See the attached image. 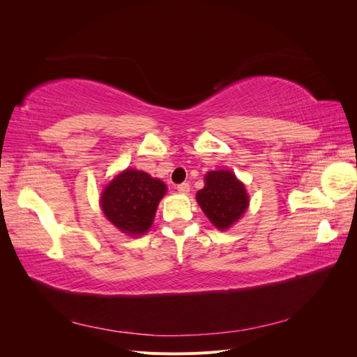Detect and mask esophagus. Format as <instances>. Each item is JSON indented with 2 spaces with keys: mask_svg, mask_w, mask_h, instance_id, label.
<instances>
[{
  "mask_svg": "<svg viewBox=\"0 0 357 357\" xmlns=\"http://www.w3.org/2000/svg\"><path fill=\"white\" fill-rule=\"evenodd\" d=\"M176 189H177V192H180V193H188V192L190 190V185H189V183H181V185H177V186H176Z\"/></svg>",
  "mask_w": 357,
  "mask_h": 357,
  "instance_id": "esophagus-1",
  "label": "esophagus"
}]
</instances>
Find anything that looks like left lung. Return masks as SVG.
I'll return each instance as SVG.
<instances>
[{"mask_svg": "<svg viewBox=\"0 0 357 357\" xmlns=\"http://www.w3.org/2000/svg\"><path fill=\"white\" fill-rule=\"evenodd\" d=\"M202 211L218 229H228L238 220L248 205L244 185L231 171H210L205 186L197 193Z\"/></svg>", "mask_w": 357, "mask_h": 357, "instance_id": "8db88e82", "label": "left lung"}]
</instances>
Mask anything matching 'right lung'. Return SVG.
<instances>
[{
    "instance_id": "add662e5",
    "label": "right lung",
    "mask_w": 357,
    "mask_h": 357,
    "mask_svg": "<svg viewBox=\"0 0 357 357\" xmlns=\"http://www.w3.org/2000/svg\"><path fill=\"white\" fill-rule=\"evenodd\" d=\"M167 186L147 172L126 169L119 174L101 195V207L117 229L129 235L144 234L152 226L158 204Z\"/></svg>"
}]
</instances>
